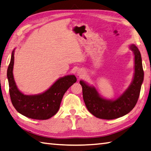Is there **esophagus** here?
<instances>
[{
	"mask_svg": "<svg viewBox=\"0 0 151 151\" xmlns=\"http://www.w3.org/2000/svg\"><path fill=\"white\" fill-rule=\"evenodd\" d=\"M78 75L79 77H81V76H83V72H82L81 70H79V71H78Z\"/></svg>",
	"mask_w": 151,
	"mask_h": 151,
	"instance_id": "34e87169",
	"label": "esophagus"
}]
</instances>
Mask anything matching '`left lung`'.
I'll return each instance as SVG.
<instances>
[{
  "instance_id": "left-lung-1",
  "label": "left lung",
  "mask_w": 151,
  "mask_h": 151,
  "mask_svg": "<svg viewBox=\"0 0 151 151\" xmlns=\"http://www.w3.org/2000/svg\"><path fill=\"white\" fill-rule=\"evenodd\" d=\"M129 49L134 55V76L128 88L118 99L109 100L102 98L95 87L89 86L83 81H79L82 86L85 106L96 118L112 120L122 117L132 111L137 104L144 79V72L138 48L135 45H131Z\"/></svg>"
}]
</instances>
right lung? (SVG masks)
I'll return each instance as SVG.
<instances>
[{
	"instance_id": "1",
	"label": "right lung",
	"mask_w": 151,
	"mask_h": 151,
	"mask_svg": "<svg viewBox=\"0 0 151 151\" xmlns=\"http://www.w3.org/2000/svg\"><path fill=\"white\" fill-rule=\"evenodd\" d=\"M14 50L7 70L9 93L14 107L21 114L31 119L47 120L50 118L58 111L64 93L76 82V76L69 75L60 78L49 89L41 94L24 95L19 91L14 79Z\"/></svg>"
}]
</instances>
